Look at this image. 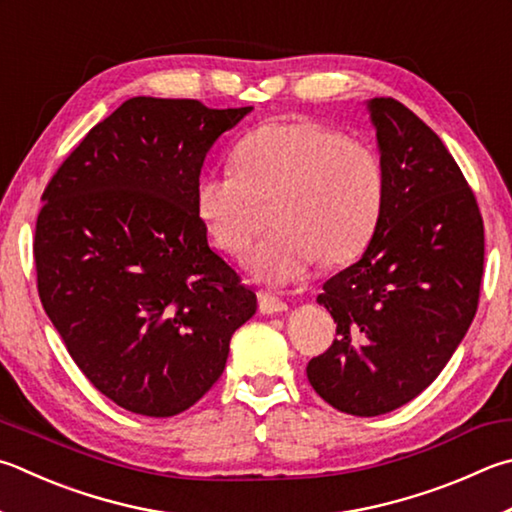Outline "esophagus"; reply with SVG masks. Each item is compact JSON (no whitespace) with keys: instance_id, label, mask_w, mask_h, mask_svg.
<instances>
[{"instance_id":"esophagus-1","label":"esophagus","mask_w":512,"mask_h":512,"mask_svg":"<svg viewBox=\"0 0 512 512\" xmlns=\"http://www.w3.org/2000/svg\"><path fill=\"white\" fill-rule=\"evenodd\" d=\"M257 297H259V311H262L264 315H277V313L288 311V304L284 300H280V297H277V295H273V293L259 291Z\"/></svg>"}]
</instances>
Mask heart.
Instances as JSON below:
<instances>
[{
  "label": "heart",
  "instance_id": "b5f03b06",
  "mask_svg": "<svg viewBox=\"0 0 512 512\" xmlns=\"http://www.w3.org/2000/svg\"><path fill=\"white\" fill-rule=\"evenodd\" d=\"M235 165L199 176L194 208L215 246L241 257L257 230V201L275 197L277 230L248 257L259 282L300 284L322 257L345 262L374 235L385 174L367 141L315 120H273L241 138Z\"/></svg>",
  "mask_w": 512,
  "mask_h": 512
}]
</instances>
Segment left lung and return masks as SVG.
<instances>
[{"instance_id":"8db88e82","label":"left lung","mask_w":512,"mask_h":512,"mask_svg":"<svg viewBox=\"0 0 512 512\" xmlns=\"http://www.w3.org/2000/svg\"><path fill=\"white\" fill-rule=\"evenodd\" d=\"M367 109L383 210L358 262L322 286L338 338L306 367L315 392L353 416L392 412L441 374L475 318L483 275L481 212L441 138L394 98Z\"/></svg>"}]
</instances>
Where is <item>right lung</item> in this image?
Wrapping results in <instances>:
<instances>
[{
  "mask_svg": "<svg viewBox=\"0 0 512 512\" xmlns=\"http://www.w3.org/2000/svg\"><path fill=\"white\" fill-rule=\"evenodd\" d=\"M250 111L129 98L42 194L33 255L44 311L91 385L134 414L197 403L257 311L194 208L210 147Z\"/></svg>",
  "mask_w": 512,
  "mask_h": 512,
  "instance_id": "add662e5",
  "label": "right lung"
}]
</instances>
